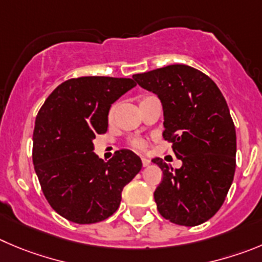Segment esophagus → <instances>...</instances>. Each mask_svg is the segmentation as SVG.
<instances>
[{
  "label": "esophagus",
  "instance_id": "1",
  "mask_svg": "<svg viewBox=\"0 0 262 262\" xmlns=\"http://www.w3.org/2000/svg\"><path fill=\"white\" fill-rule=\"evenodd\" d=\"M141 160H142V165H143V167H148V165H150V163H151V161L148 160V159H146V158H142V159H141Z\"/></svg>",
  "mask_w": 262,
  "mask_h": 262
}]
</instances>
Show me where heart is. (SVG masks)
Segmentation results:
<instances>
[{
  "instance_id": "obj_1",
  "label": "heart",
  "mask_w": 262,
  "mask_h": 262,
  "mask_svg": "<svg viewBox=\"0 0 262 262\" xmlns=\"http://www.w3.org/2000/svg\"><path fill=\"white\" fill-rule=\"evenodd\" d=\"M151 97H154V95H146V97H142L141 102L146 101V99H148V98H151ZM141 102H139V103H141ZM117 106H119V104L114 103V104H111V107L108 108V112H107V120H108L110 123H111V121H114L115 116H116ZM129 145H130V147H133L134 150L142 151L146 148V141L142 138H132L130 141H129Z\"/></svg>"
}]
</instances>
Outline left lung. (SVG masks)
Segmentation results:
<instances>
[{
    "label": "left lung",
    "instance_id": "obj_1",
    "mask_svg": "<svg viewBox=\"0 0 262 262\" xmlns=\"http://www.w3.org/2000/svg\"><path fill=\"white\" fill-rule=\"evenodd\" d=\"M158 94L164 111L165 141L180 169L160 158L163 170L154 192L161 216L182 226L208 221L224 204L235 173L236 133L224 95L211 77L186 64H172L133 76Z\"/></svg>",
    "mask_w": 262,
    "mask_h": 262
}]
</instances>
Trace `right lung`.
<instances>
[{"instance_id":"right-lung-1","label":"right lung","mask_w":262,"mask_h":262,"mask_svg":"<svg viewBox=\"0 0 262 262\" xmlns=\"http://www.w3.org/2000/svg\"><path fill=\"white\" fill-rule=\"evenodd\" d=\"M136 86L132 79L85 76L62 82L36 116L32 159L51 208L76 224H95L119 208L121 191L142 168L130 150L108 161L93 139L107 132L111 104Z\"/></svg>"}]
</instances>
